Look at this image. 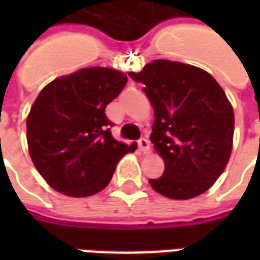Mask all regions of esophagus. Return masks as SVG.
I'll return each mask as SVG.
<instances>
[{
	"instance_id": "34e87169",
	"label": "esophagus",
	"mask_w": 260,
	"mask_h": 260,
	"mask_svg": "<svg viewBox=\"0 0 260 260\" xmlns=\"http://www.w3.org/2000/svg\"><path fill=\"white\" fill-rule=\"evenodd\" d=\"M138 145H139V149H141L143 153L149 152V149H150V143L147 141L146 138H141L139 141H138Z\"/></svg>"
}]
</instances>
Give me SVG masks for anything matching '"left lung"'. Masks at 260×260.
I'll list each match as a JSON object with an SVG mask.
<instances>
[{
    "label": "left lung",
    "mask_w": 260,
    "mask_h": 260,
    "mask_svg": "<svg viewBox=\"0 0 260 260\" xmlns=\"http://www.w3.org/2000/svg\"><path fill=\"white\" fill-rule=\"evenodd\" d=\"M154 108L152 142L163 157V175L149 180L171 199L206 192L229 163L234 111L224 90L206 71L169 59H156L141 72H129Z\"/></svg>",
    "instance_id": "8db88e82"
}]
</instances>
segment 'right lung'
<instances>
[{"instance_id": "1", "label": "right lung", "mask_w": 260, "mask_h": 260, "mask_svg": "<svg viewBox=\"0 0 260 260\" xmlns=\"http://www.w3.org/2000/svg\"><path fill=\"white\" fill-rule=\"evenodd\" d=\"M128 78L93 67L61 76L43 89L26 119L31 161L47 184L74 198L94 195L108 185L119 158L136 145L111 135L106 107Z\"/></svg>"}]
</instances>
